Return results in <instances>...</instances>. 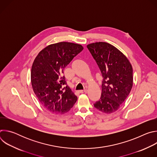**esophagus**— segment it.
<instances>
[{
    "label": "esophagus",
    "instance_id": "obj_1",
    "mask_svg": "<svg viewBox=\"0 0 157 157\" xmlns=\"http://www.w3.org/2000/svg\"><path fill=\"white\" fill-rule=\"evenodd\" d=\"M87 91V89H84V90H80V91H79V92L80 93H86Z\"/></svg>",
    "mask_w": 157,
    "mask_h": 157
}]
</instances>
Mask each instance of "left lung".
I'll list each match as a JSON object with an SVG mask.
<instances>
[{"instance_id": "8db88e82", "label": "left lung", "mask_w": 157, "mask_h": 157, "mask_svg": "<svg viewBox=\"0 0 157 157\" xmlns=\"http://www.w3.org/2000/svg\"><path fill=\"white\" fill-rule=\"evenodd\" d=\"M103 78L100 99L94 107L105 114L117 111L128 96L133 86L132 66L127 56L106 42L88 44Z\"/></svg>"}]
</instances>
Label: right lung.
I'll return each instance as SVG.
<instances>
[{
    "mask_svg": "<svg viewBox=\"0 0 157 157\" xmlns=\"http://www.w3.org/2000/svg\"><path fill=\"white\" fill-rule=\"evenodd\" d=\"M80 44L61 41L41 50L35 58L31 83L40 102L50 113L64 114L73 107L77 96L66 86L63 70L83 50Z\"/></svg>",
    "mask_w": 157,
    "mask_h": 157,
    "instance_id": "obj_1",
    "label": "right lung"
}]
</instances>
